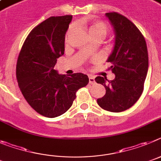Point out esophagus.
I'll list each match as a JSON object with an SVG mask.
<instances>
[{"instance_id":"34e87169","label":"esophagus","mask_w":161,"mask_h":161,"mask_svg":"<svg viewBox=\"0 0 161 161\" xmlns=\"http://www.w3.org/2000/svg\"><path fill=\"white\" fill-rule=\"evenodd\" d=\"M95 82V78L92 77V76H89V83L90 84H94Z\"/></svg>"}]
</instances>
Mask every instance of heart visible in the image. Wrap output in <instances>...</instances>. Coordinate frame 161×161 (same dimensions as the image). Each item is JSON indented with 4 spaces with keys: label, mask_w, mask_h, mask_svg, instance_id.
Segmentation results:
<instances>
[{
    "label": "heart",
    "mask_w": 161,
    "mask_h": 161,
    "mask_svg": "<svg viewBox=\"0 0 161 161\" xmlns=\"http://www.w3.org/2000/svg\"><path fill=\"white\" fill-rule=\"evenodd\" d=\"M74 25L70 26L69 30V33L73 30ZM88 32H89L90 35L91 36L92 38H98L103 39L107 36V34L109 32V27L105 22L103 21H95V22H91L88 25ZM90 48L89 50H91Z\"/></svg>",
    "instance_id": "obj_1"
}]
</instances>
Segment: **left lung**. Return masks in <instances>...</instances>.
Masks as SVG:
<instances>
[{
	"mask_svg": "<svg viewBox=\"0 0 161 161\" xmlns=\"http://www.w3.org/2000/svg\"><path fill=\"white\" fill-rule=\"evenodd\" d=\"M115 30V45L108 59L111 63L115 79L98 76L97 83L106 89L103 97L97 99L100 108L111 112H121L132 107L144 91L148 69V54L145 39L130 20L118 13H107Z\"/></svg>",
	"mask_w": 161,
	"mask_h": 161,
	"instance_id": "8db88e82",
	"label": "left lung"
}]
</instances>
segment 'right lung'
<instances>
[{
    "mask_svg": "<svg viewBox=\"0 0 161 161\" xmlns=\"http://www.w3.org/2000/svg\"><path fill=\"white\" fill-rule=\"evenodd\" d=\"M71 15L50 17L32 30L17 58L16 75L23 96L43 116L54 118L72 106L76 92L89 82L86 75L68 77L53 69L64 54L65 35Z\"/></svg>",
    "mask_w": 161,
    "mask_h": 161,
    "instance_id": "obj_1",
    "label": "right lung"
}]
</instances>
